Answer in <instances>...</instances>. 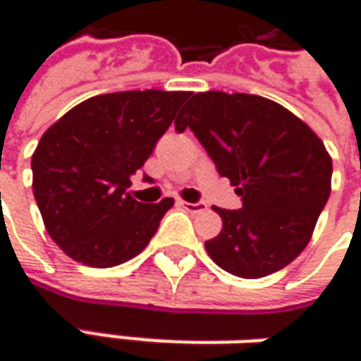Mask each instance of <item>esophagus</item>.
Segmentation results:
<instances>
[{"label": "esophagus", "instance_id": "esophagus-1", "mask_svg": "<svg viewBox=\"0 0 361 361\" xmlns=\"http://www.w3.org/2000/svg\"><path fill=\"white\" fill-rule=\"evenodd\" d=\"M178 204L180 207H183L188 212H203L207 211V203H203V201H199V203H188V201H178Z\"/></svg>", "mask_w": 361, "mask_h": 361}]
</instances>
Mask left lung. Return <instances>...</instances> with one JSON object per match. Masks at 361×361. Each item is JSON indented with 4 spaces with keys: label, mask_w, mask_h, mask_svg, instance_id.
I'll use <instances>...</instances> for the list:
<instances>
[{
    "label": "left lung",
    "mask_w": 361,
    "mask_h": 361,
    "mask_svg": "<svg viewBox=\"0 0 361 361\" xmlns=\"http://www.w3.org/2000/svg\"><path fill=\"white\" fill-rule=\"evenodd\" d=\"M191 129L222 178L242 197L222 219L209 257L230 274L261 279L290 265L310 243L331 195L333 160L325 145L284 106L255 94L197 92L176 119Z\"/></svg>",
    "instance_id": "left-lung-1"
}]
</instances>
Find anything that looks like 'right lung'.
Listing matches in <instances>:
<instances>
[{"instance_id": "right-lung-1", "label": "right lung", "mask_w": 361, "mask_h": 361, "mask_svg": "<svg viewBox=\"0 0 361 361\" xmlns=\"http://www.w3.org/2000/svg\"><path fill=\"white\" fill-rule=\"evenodd\" d=\"M189 92L126 90L77 104L42 135L32 191L44 226L77 263L116 267L139 255L173 199L149 204L127 193Z\"/></svg>"}]
</instances>
